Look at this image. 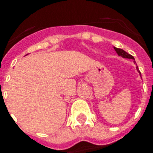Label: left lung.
Segmentation results:
<instances>
[{
    "label": "left lung",
    "mask_w": 153,
    "mask_h": 153,
    "mask_svg": "<svg viewBox=\"0 0 153 153\" xmlns=\"http://www.w3.org/2000/svg\"><path fill=\"white\" fill-rule=\"evenodd\" d=\"M114 49L115 50V51H116V53H117L118 56H120V57H122L123 58L133 59V60H134V57H133V56H131V54H129V53H128L127 52H125V51H124V50H122V49L117 48V47H114ZM134 62H135V61H134ZM136 69H137V71H138V72L139 73L140 76L142 77V75H141V73H140L139 70H138V67H136Z\"/></svg>",
    "instance_id": "1"
}]
</instances>
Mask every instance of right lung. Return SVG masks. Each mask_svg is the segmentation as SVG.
<instances>
[{
  "label": "right lung",
  "mask_w": 153,
  "mask_h": 153,
  "mask_svg": "<svg viewBox=\"0 0 153 153\" xmlns=\"http://www.w3.org/2000/svg\"><path fill=\"white\" fill-rule=\"evenodd\" d=\"M27 55H28V54H27Z\"/></svg>",
  "instance_id": "obj_1"
}]
</instances>
